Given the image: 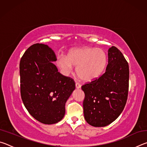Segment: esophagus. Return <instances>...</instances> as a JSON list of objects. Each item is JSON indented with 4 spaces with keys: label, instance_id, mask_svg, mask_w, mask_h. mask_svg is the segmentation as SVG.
I'll use <instances>...</instances> for the list:
<instances>
[{
    "label": "esophagus",
    "instance_id": "1",
    "mask_svg": "<svg viewBox=\"0 0 147 147\" xmlns=\"http://www.w3.org/2000/svg\"><path fill=\"white\" fill-rule=\"evenodd\" d=\"M75 86H76V88H77V89H80L81 88V85L78 82H76Z\"/></svg>",
    "mask_w": 147,
    "mask_h": 147
}]
</instances>
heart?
I'll list each match as a JSON object with an SVG mask.
<instances>
[{
  "instance_id": "1",
  "label": "heart",
  "mask_w": 147,
  "mask_h": 147,
  "mask_svg": "<svg viewBox=\"0 0 147 147\" xmlns=\"http://www.w3.org/2000/svg\"><path fill=\"white\" fill-rule=\"evenodd\" d=\"M57 63L67 74L73 71V66H77L76 72L80 78L85 82H91L105 71L108 58L102 49L84 47L71 49L67 57L59 56Z\"/></svg>"
}]
</instances>
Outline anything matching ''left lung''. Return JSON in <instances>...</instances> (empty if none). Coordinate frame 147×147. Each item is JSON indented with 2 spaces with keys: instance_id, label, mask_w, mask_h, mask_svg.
Returning a JSON list of instances; mask_svg holds the SVG:
<instances>
[{
  "instance_id": "8db88e82",
  "label": "left lung",
  "mask_w": 147,
  "mask_h": 147,
  "mask_svg": "<svg viewBox=\"0 0 147 147\" xmlns=\"http://www.w3.org/2000/svg\"><path fill=\"white\" fill-rule=\"evenodd\" d=\"M106 71L97 79L82 86L85 93L84 115L87 123L103 127L120 115L126 105L129 88V66L115 47L108 50Z\"/></svg>"
}]
</instances>
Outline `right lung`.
<instances>
[{
    "mask_svg": "<svg viewBox=\"0 0 147 147\" xmlns=\"http://www.w3.org/2000/svg\"><path fill=\"white\" fill-rule=\"evenodd\" d=\"M53 49L45 44L32 45L20 61V89L24 106L41 123L55 124L65 112V102L75 89L73 78L59 73L53 62Z\"/></svg>",
    "mask_w": 147,
    "mask_h": 147,
    "instance_id": "obj_1",
    "label": "right lung"
}]
</instances>
